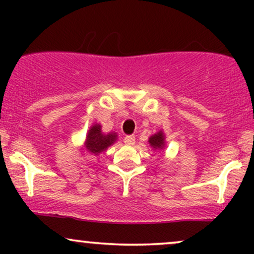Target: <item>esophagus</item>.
<instances>
[{
  "instance_id": "1",
  "label": "esophagus",
  "mask_w": 254,
  "mask_h": 254,
  "mask_svg": "<svg viewBox=\"0 0 254 254\" xmlns=\"http://www.w3.org/2000/svg\"><path fill=\"white\" fill-rule=\"evenodd\" d=\"M124 143L127 145H133L135 143V137L133 136H125L124 137Z\"/></svg>"
}]
</instances>
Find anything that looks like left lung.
<instances>
[{"instance_id": "1", "label": "left lung", "mask_w": 254, "mask_h": 254, "mask_svg": "<svg viewBox=\"0 0 254 254\" xmlns=\"http://www.w3.org/2000/svg\"><path fill=\"white\" fill-rule=\"evenodd\" d=\"M149 144L154 148L155 150H161L162 148H165V135L161 130L159 132L154 133L153 136L149 137Z\"/></svg>"}]
</instances>
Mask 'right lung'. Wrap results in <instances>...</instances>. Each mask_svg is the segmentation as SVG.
Returning <instances> with one entry per match:
<instances>
[{"mask_svg":"<svg viewBox=\"0 0 254 254\" xmlns=\"http://www.w3.org/2000/svg\"><path fill=\"white\" fill-rule=\"evenodd\" d=\"M117 139V133L116 132H110L107 135L101 132V125L100 124H94L93 127H90L86 136V142H84V148L87 151H89L90 154H98L103 153L112 145Z\"/></svg>","mask_w":254,"mask_h":254,"instance_id":"right-lung-1","label":"right lung"}]
</instances>
